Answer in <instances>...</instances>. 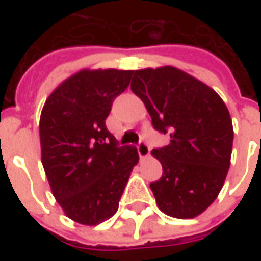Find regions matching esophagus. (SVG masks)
<instances>
[{"instance_id":"obj_1","label":"esophagus","mask_w":261,"mask_h":261,"mask_svg":"<svg viewBox=\"0 0 261 261\" xmlns=\"http://www.w3.org/2000/svg\"><path fill=\"white\" fill-rule=\"evenodd\" d=\"M137 151H138L140 158H147V156H149V152H151V149H149V147H148V144L144 141H141L138 145H137Z\"/></svg>"}]
</instances>
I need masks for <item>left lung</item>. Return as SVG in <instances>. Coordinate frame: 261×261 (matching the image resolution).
<instances>
[{
	"label": "left lung",
	"mask_w": 261,
	"mask_h": 261,
	"mask_svg": "<svg viewBox=\"0 0 261 261\" xmlns=\"http://www.w3.org/2000/svg\"><path fill=\"white\" fill-rule=\"evenodd\" d=\"M131 91L141 99L168 145L152 149L162 177L149 185L159 210L194 218L218 197L230 165L233 128L218 93L175 67L133 71Z\"/></svg>",
	"instance_id": "1"
}]
</instances>
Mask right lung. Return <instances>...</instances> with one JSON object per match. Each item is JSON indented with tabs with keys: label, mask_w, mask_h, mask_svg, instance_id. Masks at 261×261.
I'll use <instances>...</instances> for the list:
<instances>
[{
	"label": "right lung",
	"mask_w": 261,
	"mask_h": 261,
	"mask_svg": "<svg viewBox=\"0 0 261 261\" xmlns=\"http://www.w3.org/2000/svg\"><path fill=\"white\" fill-rule=\"evenodd\" d=\"M133 71L82 69L47 97L40 116L42 164L56 200L68 218L97 225L119 208L136 147H120L106 119Z\"/></svg>",
	"instance_id": "right-lung-1"
}]
</instances>
